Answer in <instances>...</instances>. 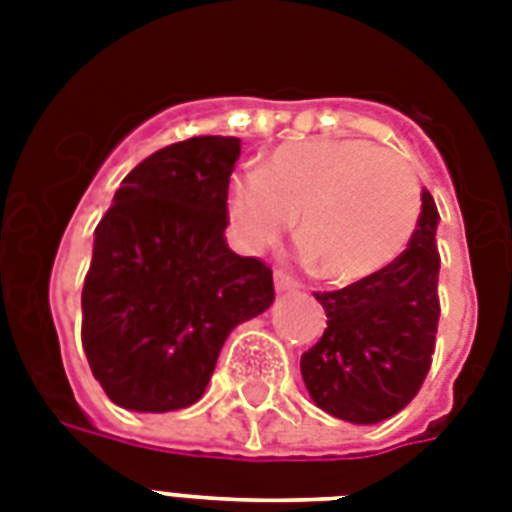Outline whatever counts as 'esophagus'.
Returning <instances> with one entry per match:
<instances>
[{
  "mask_svg": "<svg viewBox=\"0 0 512 512\" xmlns=\"http://www.w3.org/2000/svg\"><path fill=\"white\" fill-rule=\"evenodd\" d=\"M273 287H276V292H292V289L297 287L295 279H289L287 273H273Z\"/></svg>",
  "mask_w": 512,
  "mask_h": 512,
  "instance_id": "1",
  "label": "esophagus"
}]
</instances>
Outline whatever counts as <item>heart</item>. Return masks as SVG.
<instances>
[{"mask_svg": "<svg viewBox=\"0 0 512 512\" xmlns=\"http://www.w3.org/2000/svg\"><path fill=\"white\" fill-rule=\"evenodd\" d=\"M412 167L369 140H305L273 151L265 170L233 177L228 215L257 249L295 220L321 279L350 284L388 268L420 220Z\"/></svg>", "mask_w": 512, "mask_h": 512, "instance_id": "heart-1", "label": "heart"}]
</instances>
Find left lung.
Returning a JSON list of instances; mask_svg holds the SVG:
<instances>
[{
  "mask_svg": "<svg viewBox=\"0 0 512 512\" xmlns=\"http://www.w3.org/2000/svg\"><path fill=\"white\" fill-rule=\"evenodd\" d=\"M436 228V201L422 191L412 241L388 268L337 292H316L327 329L303 353L300 372L313 404L337 420L374 425L417 396L441 313Z\"/></svg>",
  "mask_w": 512,
  "mask_h": 512,
  "instance_id": "obj_1",
  "label": "left lung"
}]
</instances>
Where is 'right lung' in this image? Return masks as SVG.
<instances>
[{
	"instance_id": "1",
	"label": "right lung",
	"mask_w": 512,
	"mask_h": 512,
	"mask_svg": "<svg viewBox=\"0 0 512 512\" xmlns=\"http://www.w3.org/2000/svg\"><path fill=\"white\" fill-rule=\"evenodd\" d=\"M239 154L241 140L223 135L156 151L124 177L95 228L82 345L116 406L196 404L228 335L271 308V268L225 241Z\"/></svg>"
}]
</instances>
